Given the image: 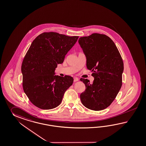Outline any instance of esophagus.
Wrapping results in <instances>:
<instances>
[{
	"label": "esophagus",
	"instance_id": "esophagus-1",
	"mask_svg": "<svg viewBox=\"0 0 146 146\" xmlns=\"http://www.w3.org/2000/svg\"><path fill=\"white\" fill-rule=\"evenodd\" d=\"M78 81V78H74V82H77V81Z\"/></svg>",
	"mask_w": 146,
	"mask_h": 146
}]
</instances>
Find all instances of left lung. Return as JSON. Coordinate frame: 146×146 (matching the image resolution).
I'll return each mask as SVG.
<instances>
[{"instance_id": "left-lung-1", "label": "left lung", "mask_w": 146, "mask_h": 146, "mask_svg": "<svg viewBox=\"0 0 146 146\" xmlns=\"http://www.w3.org/2000/svg\"><path fill=\"white\" fill-rule=\"evenodd\" d=\"M78 43L86 58V67L93 72V83L81 78L86 90L80 95L83 105L90 110H102L115 99L122 86L123 62L113 40L104 34L81 37Z\"/></svg>"}]
</instances>
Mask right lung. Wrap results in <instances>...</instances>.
<instances>
[{
  "label": "right lung",
  "mask_w": 146,
  "mask_h": 146,
  "mask_svg": "<svg viewBox=\"0 0 146 146\" xmlns=\"http://www.w3.org/2000/svg\"><path fill=\"white\" fill-rule=\"evenodd\" d=\"M78 36L57 33H43L33 41L21 65L23 87L32 103L41 109H54L60 104L73 78L55 75Z\"/></svg>",
  "instance_id": "1"
}]
</instances>
